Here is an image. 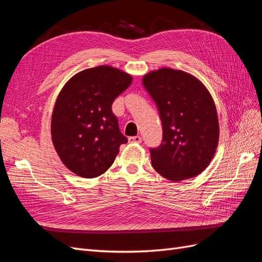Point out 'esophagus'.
I'll use <instances>...</instances> for the list:
<instances>
[{
  "mask_svg": "<svg viewBox=\"0 0 262 262\" xmlns=\"http://www.w3.org/2000/svg\"><path fill=\"white\" fill-rule=\"evenodd\" d=\"M129 142H130V143H141L142 138L139 137V136L138 137H130Z\"/></svg>",
  "mask_w": 262,
  "mask_h": 262,
  "instance_id": "34e87169",
  "label": "esophagus"
}]
</instances>
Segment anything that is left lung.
Segmentation results:
<instances>
[{
	"label": "left lung",
	"instance_id": "1",
	"mask_svg": "<svg viewBox=\"0 0 262 262\" xmlns=\"http://www.w3.org/2000/svg\"><path fill=\"white\" fill-rule=\"evenodd\" d=\"M143 85L163 125L161 145L150 148L154 169L171 181L198 176L219 144V118L210 92L195 76L170 68L145 74Z\"/></svg>",
	"mask_w": 262,
	"mask_h": 262
}]
</instances>
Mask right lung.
<instances>
[{
	"instance_id": "add662e5",
	"label": "right lung",
	"mask_w": 262,
	"mask_h": 262,
	"mask_svg": "<svg viewBox=\"0 0 262 262\" xmlns=\"http://www.w3.org/2000/svg\"><path fill=\"white\" fill-rule=\"evenodd\" d=\"M131 83L130 74L99 66L76 73L58 95L51 118L52 143L61 162L77 176H100L128 142L112 105Z\"/></svg>"
}]
</instances>
